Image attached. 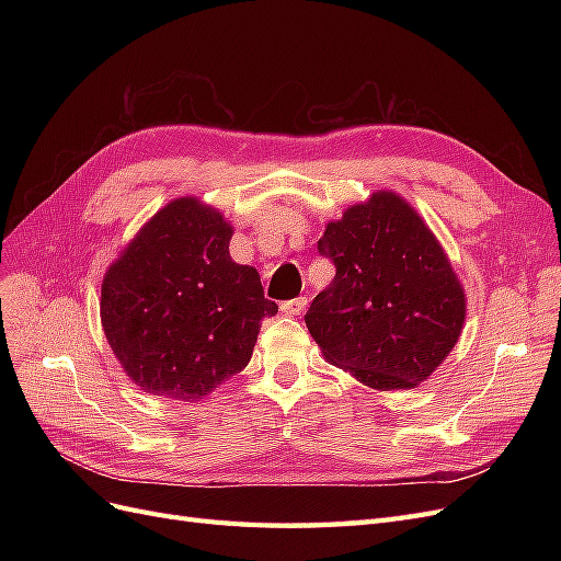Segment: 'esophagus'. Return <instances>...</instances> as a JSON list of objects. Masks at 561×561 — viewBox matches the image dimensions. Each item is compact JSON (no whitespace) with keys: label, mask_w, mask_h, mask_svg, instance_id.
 Segmentation results:
<instances>
[{"label":"esophagus","mask_w":561,"mask_h":561,"mask_svg":"<svg viewBox=\"0 0 561 561\" xmlns=\"http://www.w3.org/2000/svg\"><path fill=\"white\" fill-rule=\"evenodd\" d=\"M280 311L285 316H301L304 311H307V297H297V299H290V301H283L280 304Z\"/></svg>","instance_id":"obj_1"}]
</instances>
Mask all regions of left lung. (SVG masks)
<instances>
[{
	"label": "left lung",
	"instance_id": "8db88e82",
	"mask_svg": "<svg viewBox=\"0 0 561 561\" xmlns=\"http://www.w3.org/2000/svg\"><path fill=\"white\" fill-rule=\"evenodd\" d=\"M320 254L336 274L309 313L322 358L375 390L416 388L466 322V290L410 201L379 190L328 222Z\"/></svg>",
	"mask_w": 561,
	"mask_h": 561
}]
</instances>
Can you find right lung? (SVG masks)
Listing matches in <instances>:
<instances>
[{
	"label": "right lung",
	"instance_id": "right-lung-1",
	"mask_svg": "<svg viewBox=\"0 0 561 561\" xmlns=\"http://www.w3.org/2000/svg\"><path fill=\"white\" fill-rule=\"evenodd\" d=\"M233 227L196 196L151 215L107 266L100 322L142 393L196 402L250 363L264 299L254 266L231 260Z\"/></svg>",
	"mask_w": 561,
	"mask_h": 561
}]
</instances>
